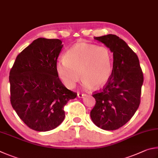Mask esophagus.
Returning a JSON list of instances; mask_svg holds the SVG:
<instances>
[{"mask_svg":"<svg viewBox=\"0 0 158 158\" xmlns=\"http://www.w3.org/2000/svg\"><path fill=\"white\" fill-rule=\"evenodd\" d=\"M77 97L81 98H83L84 96H86V94H81V93H77Z\"/></svg>","mask_w":158,"mask_h":158,"instance_id":"obj_1","label":"esophagus"}]
</instances>
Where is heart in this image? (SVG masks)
<instances>
[{
	"mask_svg": "<svg viewBox=\"0 0 158 158\" xmlns=\"http://www.w3.org/2000/svg\"><path fill=\"white\" fill-rule=\"evenodd\" d=\"M64 58L55 64V71L69 89L75 87L80 74L82 77V86L86 89L94 86L103 87L112 76L113 55L106 46L76 43L66 52Z\"/></svg>",
	"mask_w": 158,
	"mask_h": 158,
	"instance_id": "obj_1",
	"label": "heart"
}]
</instances>
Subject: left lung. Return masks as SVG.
Segmentation results:
<instances>
[{
    "instance_id": "8db88e82",
    "label": "left lung",
    "mask_w": 158,
    "mask_h": 158,
    "mask_svg": "<svg viewBox=\"0 0 158 158\" xmlns=\"http://www.w3.org/2000/svg\"><path fill=\"white\" fill-rule=\"evenodd\" d=\"M113 53L112 76L93 97L96 105L90 117L96 126L114 131L128 122L139 106L143 76L137 55L115 35L94 37Z\"/></svg>"
}]
</instances>
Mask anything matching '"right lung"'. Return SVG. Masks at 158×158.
<instances>
[{
	"instance_id": "right-lung-1",
	"label": "right lung",
	"mask_w": 158,
	"mask_h": 158,
	"mask_svg": "<svg viewBox=\"0 0 158 158\" xmlns=\"http://www.w3.org/2000/svg\"><path fill=\"white\" fill-rule=\"evenodd\" d=\"M63 46L57 39L38 38L17 55L10 71L11 104L19 118L36 131L60 126L65 117L64 107L77 96L55 71Z\"/></svg>"
}]
</instances>
